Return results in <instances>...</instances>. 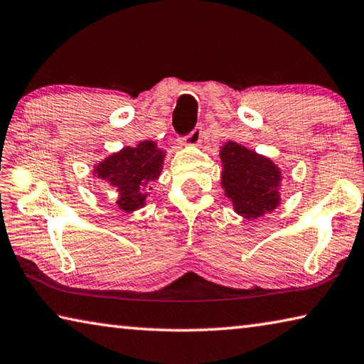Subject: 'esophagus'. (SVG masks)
<instances>
[{"label": "esophagus", "mask_w": 364, "mask_h": 364, "mask_svg": "<svg viewBox=\"0 0 364 364\" xmlns=\"http://www.w3.org/2000/svg\"><path fill=\"white\" fill-rule=\"evenodd\" d=\"M200 139H202V127H196L193 132H191L188 136L181 138V144H186V146H199L200 144Z\"/></svg>", "instance_id": "1"}]
</instances>
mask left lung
<instances>
[{"label": "left lung", "mask_w": 364, "mask_h": 364, "mask_svg": "<svg viewBox=\"0 0 364 364\" xmlns=\"http://www.w3.org/2000/svg\"><path fill=\"white\" fill-rule=\"evenodd\" d=\"M221 186L234 210L245 218H258L279 205L281 170L269 159L232 141L221 147Z\"/></svg>", "instance_id": "1"}]
</instances>
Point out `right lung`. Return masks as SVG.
I'll list each match as a JSON object with an SVG mask.
<instances>
[{"instance_id": "add662e5", "label": "right lung", "mask_w": 364, "mask_h": 364, "mask_svg": "<svg viewBox=\"0 0 364 364\" xmlns=\"http://www.w3.org/2000/svg\"><path fill=\"white\" fill-rule=\"evenodd\" d=\"M165 152L154 141H141L136 147H123L95 167L97 178L117 191L120 210L130 213L146 205L149 184L162 171Z\"/></svg>"}]
</instances>
